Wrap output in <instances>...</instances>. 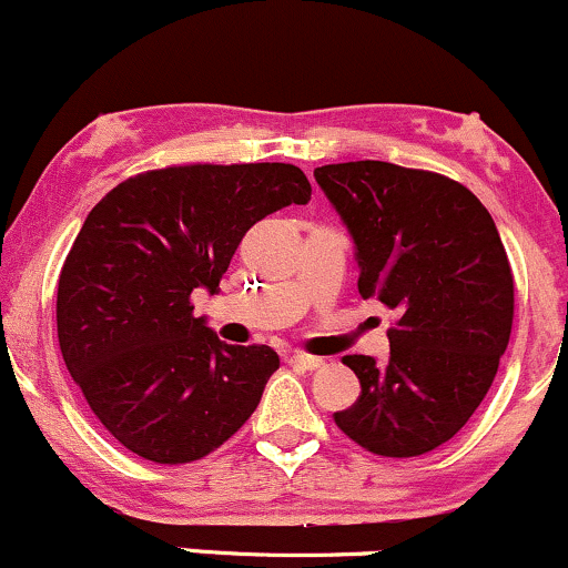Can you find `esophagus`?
Instances as JSON below:
<instances>
[{
	"label": "esophagus",
	"instance_id": "1",
	"mask_svg": "<svg viewBox=\"0 0 568 568\" xmlns=\"http://www.w3.org/2000/svg\"><path fill=\"white\" fill-rule=\"evenodd\" d=\"M288 363L298 371H317L323 366V357H312V355H304V352H296V355L288 357Z\"/></svg>",
	"mask_w": 568,
	"mask_h": 568
}]
</instances>
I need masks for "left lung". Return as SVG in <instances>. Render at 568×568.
<instances>
[{
    "instance_id": "1",
    "label": "left lung",
    "mask_w": 568,
    "mask_h": 568,
    "mask_svg": "<svg viewBox=\"0 0 568 568\" xmlns=\"http://www.w3.org/2000/svg\"><path fill=\"white\" fill-rule=\"evenodd\" d=\"M355 240L357 291L397 310L389 361L347 355L361 397L334 422L371 454L408 459L480 406L513 331L515 288L491 213L433 171L361 160L315 171Z\"/></svg>"
}]
</instances>
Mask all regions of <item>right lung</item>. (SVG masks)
I'll list each match as a JSON object with an SVG mask.
<instances>
[{
    "mask_svg": "<svg viewBox=\"0 0 568 568\" xmlns=\"http://www.w3.org/2000/svg\"><path fill=\"white\" fill-rule=\"evenodd\" d=\"M310 194L285 162H197L133 175L88 213L58 277V344L128 452L186 465L256 410L277 352L221 342L194 317L192 293H216L245 232Z\"/></svg>",
    "mask_w": 568,
    "mask_h": 568,
    "instance_id": "obj_1",
    "label": "right lung"
}]
</instances>
